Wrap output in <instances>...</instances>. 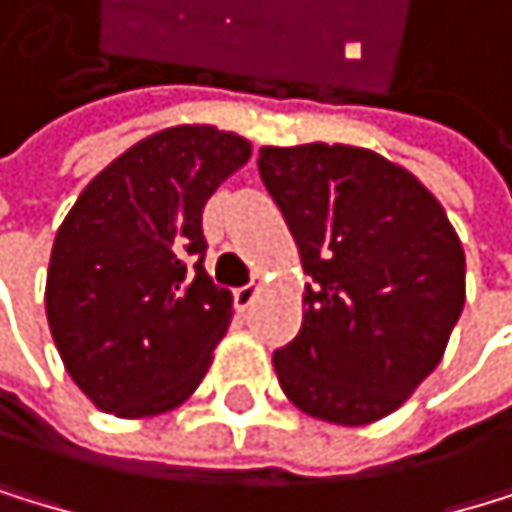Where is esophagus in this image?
Returning a JSON list of instances; mask_svg holds the SVG:
<instances>
[{
	"label": "esophagus",
	"instance_id": "esophagus-1",
	"mask_svg": "<svg viewBox=\"0 0 512 512\" xmlns=\"http://www.w3.org/2000/svg\"><path fill=\"white\" fill-rule=\"evenodd\" d=\"M235 295V308H251L254 305V299H258V283H245V286H239L232 292Z\"/></svg>",
	"mask_w": 512,
	"mask_h": 512
}]
</instances>
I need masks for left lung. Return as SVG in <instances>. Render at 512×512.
Wrapping results in <instances>:
<instances>
[{"instance_id":"obj_1","label":"left lung","mask_w":512,"mask_h":512,"mask_svg":"<svg viewBox=\"0 0 512 512\" xmlns=\"http://www.w3.org/2000/svg\"><path fill=\"white\" fill-rule=\"evenodd\" d=\"M261 179L311 277L305 318L273 352L302 412L368 425L437 368L466 302V254L412 172L349 144L261 147Z\"/></svg>"}]
</instances>
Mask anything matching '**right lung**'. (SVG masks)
Returning a JSON list of instances; mask_svg holds the SVG:
<instances>
[{"label": "right lung", "instance_id": "add662e5", "mask_svg": "<svg viewBox=\"0 0 512 512\" xmlns=\"http://www.w3.org/2000/svg\"><path fill=\"white\" fill-rule=\"evenodd\" d=\"M251 157L213 125L166 128L128 147L62 220L46 273V321L84 396L119 418L182 406L232 318L204 270L201 213Z\"/></svg>", "mask_w": 512, "mask_h": 512}]
</instances>
